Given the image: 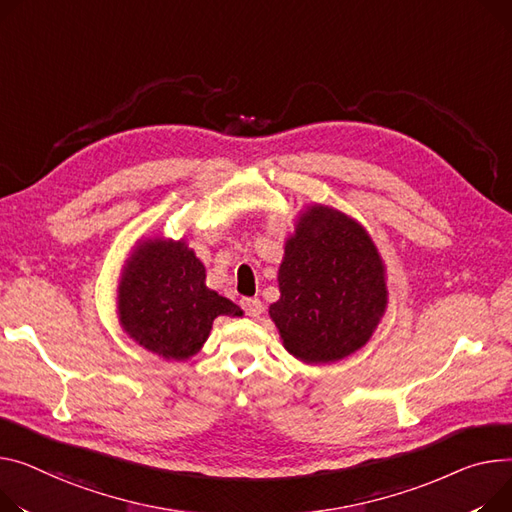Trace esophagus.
<instances>
[{"instance_id": "obj_1", "label": "esophagus", "mask_w": 512, "mask_h": 512, "mask_svg": "<svg viewBox=\"0 0 512 512\" xmlns=\"http://www.w3.org/2000/svg\"><path fill=\"white\" fill-rule=\"evenodd\" d=\"M241 306H243L245 315H247V317H253V319L263 313V304H261L259 298H243V300H241Z\"/></svg>"}]
</instances>
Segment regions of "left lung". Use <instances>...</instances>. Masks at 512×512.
Here are the masks:
<instances>
[{
  "instance_id": "left-lung-1",
  "label": "left lung",
  "mask_w": 512,
  "mask_h": 512,
  "mask_svg": "<svg viewBox=\"0 0 512 512\" xmlns=\"http://www.w3.org/2000/svg\"><path fill=\"white\" fill-rule=\"evenodd\" d=\"M280 300L269 306L284 348L325 364L362 348L387 309L385 267L366 230L327 206L306 210L280 265Z\"/></svg>"
}]
</instances>
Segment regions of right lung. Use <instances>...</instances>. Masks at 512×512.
Wrapping results in <instances>:
<instances>
[{"label":"right lung","instance_id":"obj_1","mask_svg":"<svg viewBox=\"0 0 512 512\" xmlns=\"http://www.w3.org/2000/svg\"><path fill=\"white\" fill-rule=\"evenodd\" d=\"M220 315L243 311L206 286V267L183 241L154 238L135 247L119 284V319L135 342L166 360H185Z\"/></svg>","mask_w":512,"mask_h":512}]
</instances>
